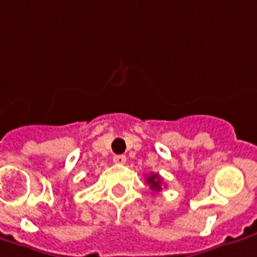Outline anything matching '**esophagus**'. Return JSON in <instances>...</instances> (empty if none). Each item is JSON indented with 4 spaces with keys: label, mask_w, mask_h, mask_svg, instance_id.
I'll list each match as a JSON object with an SVG mask.
<instances>
[{
    "label": "esophagus",
    "mask_w": 257,
    "mask_h": 257,
    "mask_svg": "<svg viewBox=\"0 0 257 257\" xmlns=\"http://www.w3.org/2000/svg\"><path fill=\"white\" fill-rule=\"evenodd\" d=\"M126 162V158L123 155H115L114 156V163L115 165H123Z\"/></svg>",
    "instance_id": "34e87169"
}]
</instances>
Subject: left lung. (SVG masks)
<instances>
[{
  "instance_id": "left-lung-1",
  "label": "left lung",
  "mask_w": 257,
  "mask_h": 257,
  "mask_svg": "<svg viewBox=\"0 0 257 257\" xmlns=\"http://www.w3.org/2000/svg\"><path fill=\"white\" fill-rule=\"evenodd\" d=\"M146 183L151 186V190L153 193H158V191L162 190V183H163V180H162V177L159 176L158 173H152L151 176H148Z\"/></svg>"
}]
</instances>
